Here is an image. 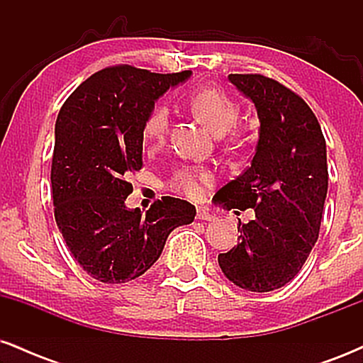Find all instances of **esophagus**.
<instances>
[{
  "instance_id": "1",
  "label": "esophagus",
  "mask_w": 363,
  "mask_h": 363,
  "mask_svg": "<svg viewBox=\"0 0 363 363\" xmlns=\"http://www.w3.org/2000/svg\"><path fill=\"white\" fill-rule=\"evenodd\" d=\"M196 216H198V220H205V222H211V220H215V215L210 213V211L203 206L198 208V215Z\"/></svg>"
}]
</instances>
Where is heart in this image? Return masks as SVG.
<instances>
[{
  "label": "heart",
  "instance_id": "b5f03b06",
  "mask_svg": "<svg viewBox=\"0 0 363 363\" xmlns=\"http://www.w3.org/2000/svg\"><path fill=\"white\" fill-rule=\"evenodd\" d=\"M191 111L201 123H205L215 135H225L239 118V106L223 91L215 89H201L189 97ZM169 131V111L158 106L147 116L141 129V138L148 148H158L165 141ZM211 176L206 169L184 167L177 170L172 179V186L177 191L189 196H198L199 187L211 182Z\"/></svg>",
  "mask_w": 363,
  "mask_h": 363
}]
</instances>
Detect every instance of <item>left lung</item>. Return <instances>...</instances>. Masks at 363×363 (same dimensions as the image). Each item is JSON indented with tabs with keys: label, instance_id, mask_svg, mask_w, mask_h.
I'll return each instance as SVG.
<instances>
[{
	"label": "left lung",
	"instance_id": "1",
	"mask_svg": "<svg viewBox=\"0 0 363 363\" xmlns=\"http://www.w3.org/2000/svg\"><path fill=\"white\" fill-rule=\"evenodd\" d=\"M228 82L256 107L259 138L251 165L215 196L223 210H254L218 264L240 289L272 291L294 280L319 237L326 140L311 107L281 83L262 74H228Z\"/></svg>",
	"mask_w": 363,
	"mask_h": 363
}]
</instances>
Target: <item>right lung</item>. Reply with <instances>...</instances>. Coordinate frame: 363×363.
I'll return each mask as SVG.
<instances>
[{
  "label": "right lung",
  "mask_w": 363,
  "mask_h": 363,
  "mask_svg": "<svg viewBox=\"0 0 363 363\" xmlns=\"http://www.w3.org/2000/svg\"><path fill=\"white\" fill-rule=\"evenodd\" d=\"M189 77L112 66L86 78L57 114L54 216L73 257L95 280L141 277L160 257L170 232L194 220L196 208L170 196L147 213L126 206L133 193L126 179L143 167L145 119L170 86Z\"/></svg>",
  "instance_id": "1"
}]
</instances>
